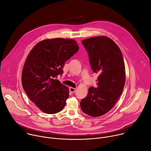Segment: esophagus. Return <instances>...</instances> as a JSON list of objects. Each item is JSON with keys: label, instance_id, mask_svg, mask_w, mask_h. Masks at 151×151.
Returning <instances> with one entry per match:
<instances>
[{"label": "esophagus", "instance_id": "34e87169", "mask_svg": "<svg viewBox=\"0 0 151 151\" xmlns=\"http://www.w3.org/2000/svg\"><path fill=\"white\" fill-rule=\"evenodd\" d=\"M69 90H70V91L71 93L75 92L76 90V89L75 88H73V87H70V88H69Z\"/></svg>", "mask_w": 151, "mask_h": 151}]
</instances>
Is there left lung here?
Returning <instances> with one entry per match:
<instances>
[{
  "mask_svg": "<svg viewBox=\"0 0 151 151\" xmlns=\"http://www.w3.org/2000/svg\"><path fill=\"white\" fill-rule=\"evenodd\" d=\"M90 64L98 73L97 87H91L80 102L82 111L91 116H100L108 112L122 95L126 81L122 53L116 43L105 36L83 40Z\"/></svg>",
  "mask_w": 151,
  "mask_h": 151,
  "instance_id": "8db88e82",
  "label": "left lung"
}]
</instances>
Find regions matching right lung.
<instances>
[{
    "instance_id": "add662e5",
    "label": "right lung",
    "mask_w": 151,
    "mask_h": 151,
    "mask_svg": "<svg viewBox=\"0 0 151 151\" xmlns=\"http://www.w3.org/2000/svg\"><path fill=\"white\" fill-rule=\"evenodd\" d=\"M79 50L73 39L57 38L38 43L28 54L22 73V84L29 99L43 112L61 111L69 97L68 88L56 79L65 62Z\"/></svg>"
}]
</instances>
